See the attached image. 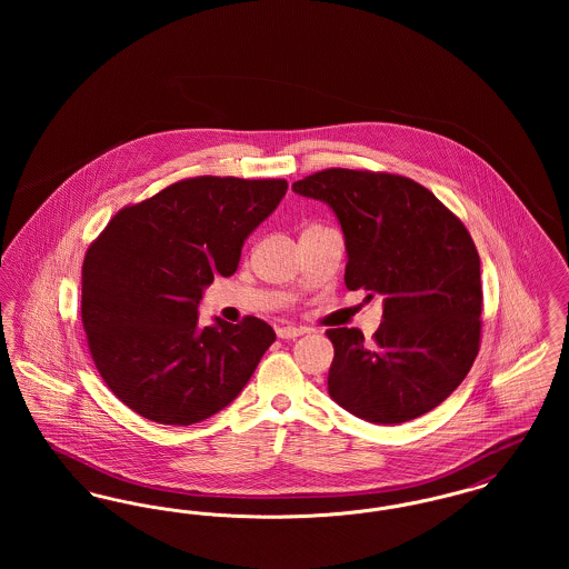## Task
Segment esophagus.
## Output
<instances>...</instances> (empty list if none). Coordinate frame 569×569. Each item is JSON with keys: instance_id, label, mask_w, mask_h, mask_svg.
Here are the masks:
<instances>
[{"instance_id": "esophagus-1", "label": "esophagus", "mask_w": 569, "mask_h": 569, "mask_svg": "<svg viewBox=\"0 0 569 569\" xmlns=\"http://www.w3.org/2000/svg\"><path fill=\"white\" fill-rule=\"evenodd\" d=\"M305 328H297V326H281L277 328V337L279 339H297L300 335H305Z\"/></svg>"}]
</instances>
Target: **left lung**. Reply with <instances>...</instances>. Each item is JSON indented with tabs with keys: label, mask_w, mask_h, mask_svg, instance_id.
Segmentation results:
<instances>
[{
	"label": "left lung",
	"mask_w": 569,
	"mask_h": 569,
	"mask_svg": "<svg viewBox=\"0 0 569 569\" xmlns=\"http://www.w3.org/2000/svg\"><path fill=\"white\" fill-rule=\"evenodd\" d=\"M292 190L339 219L348 290L383 297L371 346L358 328L326 330L332 401L376 425L443 403L480 350V256L462 221L420 183L388 172L328 168Z\"/></svg>",
	"instance_id": "obj_1"
}]
</instances>
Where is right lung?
Listing matches in <instances>:
<instances>
[{
    "instance_id": "1",
    "label": "right lung",
    "mask_w": 569,
    "mask_h": 569,
    "mask_svg": "<svg viewBox=\"0 0 569 569\" xmlns=\"http://www.w3.org/2000/svg\"><path fill=\"white\" fill-rule=\"evenodd\" d=\"M288 191L283 179L196 177L121 209L82 262V326L112 395L147 420L188 427L230 406L271 348L249 316L198 325L217 274Z\"/></svg>"
}]
</instances>
